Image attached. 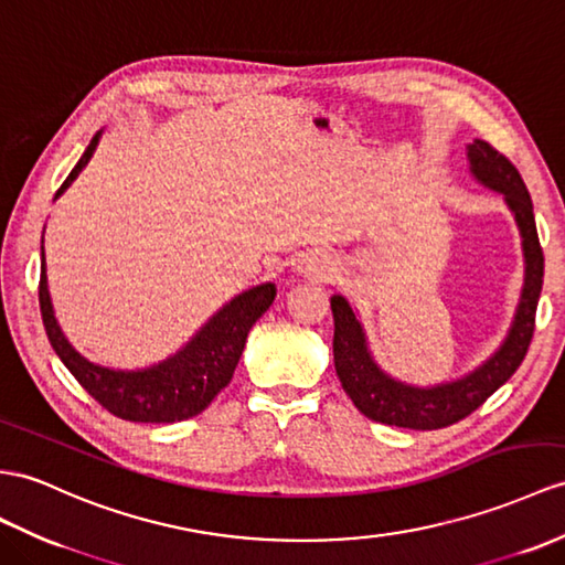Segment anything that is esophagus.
Instances as JSON below:
<instances>
[{
  "label": "esophagus",
  "instance_id": "esophagus-1",
  "mask_svg": "<svg viewBox=\"0 0 565 565\" xmlns=\"http://www.w3.org/2000/svg\"><path fill=\"white\" fill-rule=\"evenodd\" d=\"M295 270L301 278L321 280L330 273V260L321 252H307L295 260Z\"/></svg>",
  "mask_w": 565,
  "mask_h": 565
}]
</instances>
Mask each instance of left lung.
Wrapping results in <instances>:
<instances>
[{
    "mask_svg": "<svg viewBox=\"0 0 565 565\" xmlns=\"http://www.w3.org/2000/svg\"><path fill=\"white\" fill-rule=\"evenodd\" d=\"M467 160H470V172L477 182L503 196L522 237L525 280H522L513 323L499 350L470 374L436 383V386H412V383L393 379L379 366L369 350L364 326L350 301L342 295L330 297L335 321V374L354 407L374 422L417 431L444 429V426L472 415L489 395L497 393L515 374L527 354L534 333L536 301H540L544 282V254L540 237H536L530 191L515 164L487 141L475 139L467 146Z\"/></svg>",
    "mask_w": 565,
    "mask_h": 565,
    "instance_id": "obj_1",
    "label": "left lung"
}]
</instances>
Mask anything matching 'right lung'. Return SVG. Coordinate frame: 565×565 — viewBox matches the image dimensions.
Masks as SVG:
<instances>
[{
  "label": "right lung",
  "instance_id": "obj_1",
  "mask_svg": "<svg viewBox=\"0 0 565 565\" xmlns=\"http://www.w3.org/2000/svg\"><path fill=\"white\" fill-rule=\"evenodd\" d=\"M103 131L93 141L68 172L64 184L54 199H60L72 186L81 170L90 162L95 148L100 143ZM45 235V230H43ZM40 313L47 330L50 345L57 352L64 366L107 412L127 422L170 424L196 417L213 403V397L232 381L239 364L246 335L252 326L268 311L275 299V285L264 282L232 297L205 321L196 335L182 350L170 354L168 360L150 364L146 369H113L86 360L66 340L54 316L52 297L47 290L45 246H40Z\"/></svg>",
  "mask_w": 565,
  "mask_h": 565
}]
</instances>
